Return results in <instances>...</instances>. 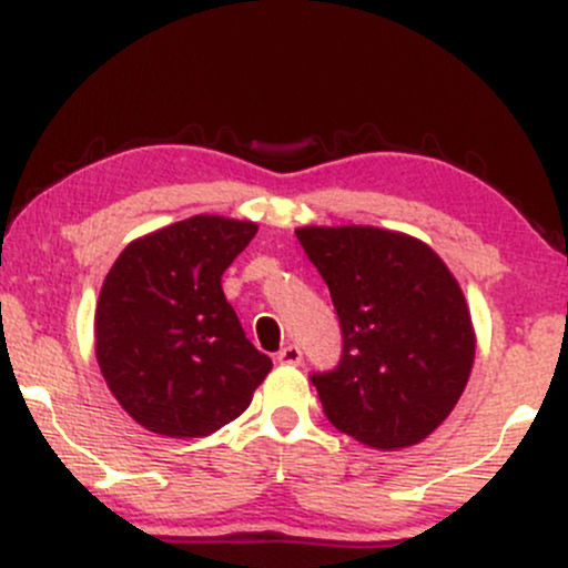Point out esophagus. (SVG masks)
<instances>
[{
  "label": "esophagus",
  "instance_id": "esophagus-1",
  "mask_svg": "<svg viewBox=\"0 0 568 568\" xmlns=\"http://www.w3.org/2000/svg\"><path fill=\"white\" fill-rule=\"evenodd\" d=\"M277 363L280 366H298V363H302V349H298L296 344H288V347L277 352Z\"/></svg>",
  "mask_w": 568,
  "mask_h": 568
}]
</instances>
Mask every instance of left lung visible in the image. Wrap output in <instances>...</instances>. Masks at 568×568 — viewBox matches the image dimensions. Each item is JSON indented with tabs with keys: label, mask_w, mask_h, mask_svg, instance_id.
Wrapping results in <instances>:
<instances>
[{
	"label": "left lung",
	"mask_w": 568,
	"mask_h": 568,
	"mask_svg": "<svg viewBox=\"0 0 568 568\" xmlns=\"http://www.w3.org/2000/svg\"><path fill=\"white\" fill-rule=\"evenodd\" d=\"M338 323L344 355L315 374L323 410L338 433L379 452L433 435L452 414L475 363L465 293L419 237L382 226H298Z\"/></svg>",
	"instance_id": "8db88e82"
}]
</instances>
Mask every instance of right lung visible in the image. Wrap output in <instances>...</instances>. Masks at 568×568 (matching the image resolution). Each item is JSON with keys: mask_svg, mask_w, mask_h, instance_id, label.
Instances as JSON below:
<instances>
[{"mask_svg": "<svg viewBox=\"0 0 568 568\" xmlns=\"http://www.w3.org/2000/svg\"><path fill=\"white\" fill-rule=\"evenodd\" d=\"M258 224L175 221L116 256L95 304V357L122 408L162 438H205L251 406L272 361L245 338L221 275Z\"/></svg>", "mask_w": 568, "mask_h": 568, "instance_id": "right-lung-1", "label": "right lung"}]
</instances>
